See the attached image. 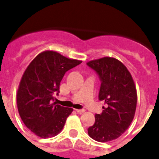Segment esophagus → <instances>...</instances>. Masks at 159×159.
Instances as JSON below:
<instances>
[{"instance_id": "esophagus-1", "label": "esophagus", "mask_w": 159, "mask_h": 159, "mask_svg": "<svg viewBox=\"0 0 159 159\" xmlns=\"http://www.w3.org/2000/svg\"><path fill=\"white\" fill-rule=\"evenodd\" d=\"M75 111H76L78 114H83V113H84L85 110H84V109H75Z\"/></svg>"}]
</instances>
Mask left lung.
<instances>
[{"label":"left lung","instance_id":"1","mask_svg":"<svg viewBox=\"0 0 159 159\" xmlns=\"http://www.w3.org/2000/svg\"><path fill=\"white\" fill-rule=\"evenodd\" d=\"M87 65L100 77L99 100L106 104L102 114L95 115L88 133L98 142L111 141L121 136L133 121L137 102L136 85L126 66L115 58L94 59Z\"/></svg>","mask_w":159,"mask_h":159}]
</instances>
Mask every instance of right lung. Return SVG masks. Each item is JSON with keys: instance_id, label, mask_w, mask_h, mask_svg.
<instances>
[{"instance_id": "add662e5", "label": "right lung", "mask_w": 159, "mask_h": 159, "mask_svg": "<svg viewBox=\"0 0 159 159\" xmlns=\"http://www.w3.org/2000/svg\"><path fill=\"white\" fill-rule=\"evenodd\" d=\"M81 60L69 59L54 51H44L33 59L23 73L17 91V107L22 121L41 138L59 134L73 109L54 101L65 73Z\"/></svg>"}]
</instances>
